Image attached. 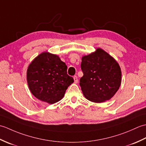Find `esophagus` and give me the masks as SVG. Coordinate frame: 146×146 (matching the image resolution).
Masks as SVG:
<instances>
[{"mask_svg": "<svg viewBox=\"0 0 146 146\" xmlns=\"http://www.w3.org/2000/svg\"><path fill=\"white\" fill-rule=\"evenodd\" d=\"M73 79H74V82H75V83H78V78H77L76 76H75L73 77Z\"/></svg>", "mask_w": 146, "mask_h": 146, "instance_id": "obj_1", "label": "esophagus"}]
</instances>
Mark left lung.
Segmentation results:
<instances>
[{
	"label": "left lung",
	"instance_id": "left-lung-1",
	"mask_svg": "<svg viewBox=\"0 0 146 146\" xmlns=\"http://www.w3.org/2000/svg\"><path fill=\"white\" fill-rule=\"evenodd\" d=\"M83 76L80 85L83 95L95 103H102L112 98L119 89L122 72L119 63L102 48L82 58Z\"/></svg>",
	"mask_w": 146,
	"mask_h": 146
}]
</instances>
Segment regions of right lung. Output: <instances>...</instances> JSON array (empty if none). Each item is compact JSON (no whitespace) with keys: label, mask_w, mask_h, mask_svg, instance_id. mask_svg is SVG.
Listing matches in <instances>:
<instances>
[{"label":"right lung","mask_w":146,"mask_h":146,"mask_svg":"<svg viewBox=\"0 0 146 146\" xmlns=\"http://www.w3.org/2000/svg\"><path fill=\"white\" fill-rule=\"evenodd\" d=\"M26 78L31 94L49 104L61 100L74 82L68 75L66 64L58 55L48 51L41 52L29 64Z\"/></svg>","instance_id":"add662e5"}]
</instances>
